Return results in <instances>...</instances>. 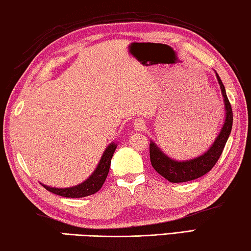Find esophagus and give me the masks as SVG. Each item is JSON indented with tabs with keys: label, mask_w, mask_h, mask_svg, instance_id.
I'll use <instances>...</instances> for the list:
<instances>
[{
	"label": "esophagus",
	"mask_w": 251,
	"mask_h": 251,
	"mask_svg": "<svg viewBox=\"0 0 251 251\" xmlns=\"http://www.w3.org/2000/svg\"><path fill=\"white\" fill-rule=\"evenodd\" d=\"M144 126H145V123L141 118H138L134 122V128L136 130H142L143 128H144Z\"/></svg>",
	"instance_id": "obj_1"
}]
</instances>
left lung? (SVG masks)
I'll use <instances>...</instances> for the list:
<instances>
[{
	"label": "left lung",
	"instance_id": "left-lung-1",
	"mask_svg": "<svg viewBox=\"0 0 251 251\" xmlns=\"http://www.w3.org/2000/svg\"><path fill=\"white\" fill-rule=\"evenodd\" d=\"M217 78L220 85V88L225 98L226 105V121L224 127H222L220 134L214 141L213 145L206 151V152L197 158L184 162H177L171 160L170 157L162 152L158 147L151 142L150 144V158L151 164L153 169L158 174H161L163 177L172 183H181L196 180L198 177L203 176L211 170L219 157L221 156L222 151H224L226 143L228 141V137L231 133L232 128V108L230 105V101L226 97V89L224 83H222L220 77L217 74Z\"/></svg>",
	"mask_w": 251,
	"mask_h": 251
}]
</instances>
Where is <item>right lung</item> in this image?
Here are the masks:
<instances>
[{"instance_id": "1", "label": "right lung", "mask_w": 251, "mask_h": 251, "mask_svg": "<svg viewBox=\"0 0 251 251\" xmlns=\"http://www.w3.org/2000/svg\"><path fill=\"white\" fill-rule=\"evenodd\" d=\"M115 150H116V145L114 143L107 147L95 172L81 184L68 189H54L47 185H43V188L50 191V192L65 198H83L96 193L97 191L100 190L107 176H108L111 157H113Z\"/></svg>"}]
</instances>
